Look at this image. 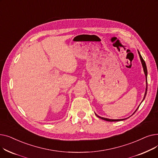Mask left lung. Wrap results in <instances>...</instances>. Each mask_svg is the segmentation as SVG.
Returning <instances> with one entry per match:
<instances>
[{
	"label": "left lung",
	"mask_w": 158,
	"mask_h": 158,
	"mask_svg": "<svg viewBox=\"0 0 158 158\" xmlns=\"http://www.w3.org/2000/svg\"><path fill=\"white\" fill-rule=\"evenodd\" d=\"M138 54H139V57H140V60H141V61H142V66H143V70H144V72H145V77H146V83H147V87H146V90H145V95H144V97H143V101L145 99V96H146V95H147V66H146V64H145V61L143 60V57H142V56L140 55V54H139V51H138ZM138 107L137 108V110L138 109ZM137 110H136V111H137ZM135 111V112H136ZM97 115V114H96ZM97 117H98V118H101V119H102V120H106V121H108V122H117V121H120V120H124V119H118V120H112V119H108V118H103V117H99V116H98V115H97Z\"/></svg>",
	"instance_id": "1"
}]
</instances>
